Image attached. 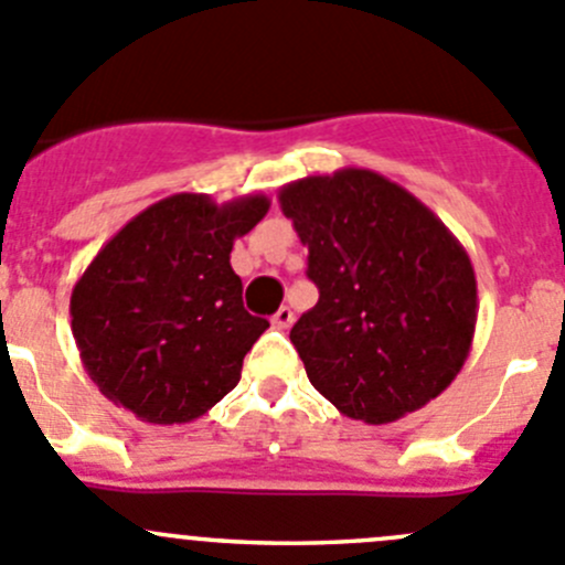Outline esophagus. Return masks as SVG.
<instances>
[{"instance_id":"34e87169","label":"esophagus","mask_w":565,"mask_h":565,"mask_svg":"<svg viewBox=\"0 0 565 565\" xmlns=\"http://www.w3.org/2000/svg\"><path fill=\"white\" fill-rule=\"evenodd\" d=\"M292 322H295V315H292V309H289V306H281V309H278L276 315H273V326L281 328V331H287V328L292 326Z\"/></svg>"}]
</instances>
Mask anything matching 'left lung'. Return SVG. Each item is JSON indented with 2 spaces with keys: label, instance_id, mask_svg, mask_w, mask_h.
<instances>
[{
  "label": "left lung",
  "instance_id": "8db88e82",
  "mask_svg": "<svg viewBox=\"0 0 565 565\" xmlns=\"http://www.w3.org/2000/svg\"><path fill=\"white\" fill-rule=\"evenodd\" d=\"M309 245L315 309L289 331L311 386L342 414L386 425L439 397L478 322V281L450 228L386 177L342 168L278 193Z\"/></svg>",
  "mask_w": 565,
  "mask_h": 565
}]
</instances>
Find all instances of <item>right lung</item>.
<instances>
[{"label": "right lung", "instance_id": "add662e5", "mask_svg": "<svg viewBox=\"0 0 565 565\" xmlns=\"http://www.w3.org/2000/svg\"><path fill=\"white\" fill-rule=\"evenodd\" d=\"M267 210L265 195L177 193L98 250L71 292V331L104 397L151 425H184L237 386L270 322L245 311L228 259Z\"/></svg>", "mask_w": 565, "mask_h": 565}]
</instances>
